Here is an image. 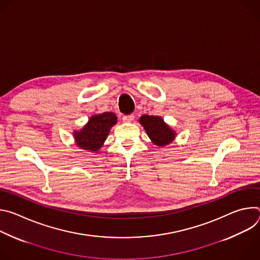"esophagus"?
<instances>
[{
  "label": "esophagus",
  "mask_w": 260,
  "mask_h": 260,
  "mask_svg": "<svg viewBox=\"0 0 260 260\" xmlns=\"http://www.w3.org/2000/svg\"><path fill=\"white\" fill-rule=\"evenodd\" d=\"M122 120H123V122H125V123L133 122V121H134V115H126V116H123Z\"/></svg>",
  "instance_id": "1"
}]
</instances>
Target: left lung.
<instances>
[{
	"label": "left lung",
	"instance_id": "1",
	"mask_svg": "<svg viewBox=\"0 0 260 260\" xmlns=\"http://www.w3.org/2000/svg\"><path fill=\"white\" fill-rule=\"evenodd\" d=\"M139 122L151 142L158 147L170 145L176 139V132L160 116L145 114L140 117Z\"/></svg>",
	"mask_w": 260,
	"mask_h": 260
}]
</instances>
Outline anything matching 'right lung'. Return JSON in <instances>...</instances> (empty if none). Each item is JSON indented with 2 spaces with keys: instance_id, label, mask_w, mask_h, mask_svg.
Instances as JSON below:
<instances>
[{
  "instance_id": "obj_1",
  "label": "right lung",
  "mask_w": 260,
  "mask_h": 260,
  "mask_svg": "<svg viewBox=\"0 0 260 260\" xmlns=\"http://www.w3.org/2000/svg\"><path fill=\"white\" fill-rule=\"evenodd\" d=\"M116 123L117 117L113 112L93 114L81 129L73 132L75 145L82 150L98 152L103 147L111 128Z\"/></svg>"
}]
</instances>
